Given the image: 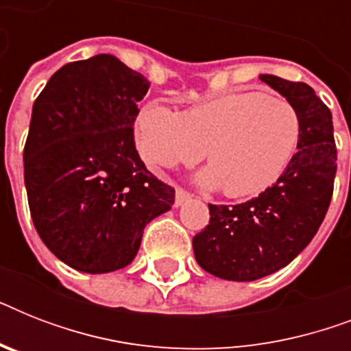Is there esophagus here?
<instances>
[{"label":"esophagus","instance_id":"esophagus-1","mask_svg":"<svg viewBox=\"0 0 351 351\" xmlns=\"http://www.w3.org/2000/svg\"><path fill=\"white\" fill-rule=\"evenodd\" d=\"M187 200H191V195L186 191V189H182V187H176V193H175V206H182V204H186Z\"/></svg>","mask_w":351,"mask_h":351}]
</instances>
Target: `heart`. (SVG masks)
I'll return each mask as SVG.
<instances>
[{"instance_id": "obj_1", "label": "heart", "mask_w": 351, "mask_h": 351, "mask_svg": "<svg viewBox=\"0 0 351 351\" xmlns=\"http://www.w3.org/2000/svg\"><path fill=\"white\" fill-rule=\"evenodd\" d=\"M300 142V117L288 100L262 93H231L180 112L151 101L136 120V145L158 167L195 164L206 187L230 198L261 195L286 173Z\"/></svg>"}]
</instances>
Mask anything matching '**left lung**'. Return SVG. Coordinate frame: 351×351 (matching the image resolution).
Wrapping results in <instances>:
<instances>
[{
    "label": "left lung",
    "mask_w": 351,
    "mask_h": 351,
    "mask_svg": "<svg viewBox=\"0 0 351 351\" xmlns=\"http://www.w3.org/2000/svg\"><path fill=\"white\" fill-rule=\"evenodd\" d=\"M261 80L299 112V149L277 184L258 197L237 206L209 204V224L193 237L200 267L237 282L278 271L310 244L326 217L337 173L332 112L315 90L273 74Z\"/></svg>",
    "instance_id": "1"
}]
</instances>
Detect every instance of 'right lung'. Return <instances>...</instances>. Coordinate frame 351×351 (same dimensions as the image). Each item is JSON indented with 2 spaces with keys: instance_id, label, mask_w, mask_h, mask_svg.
<instances>
[{
  "instance_id": "1",
  "label": "right lung",
  "mask_w": 351,
  "mask_h": 351,
  "mask_svg": "<svg viewBox=\"0 0 351 351\" xmlns=\"http://www.w3.org/2000/svg\"><path fill=\"white\" fill-rule=\"evenodd\" d=\"M149 82L112 54L63 65L32 106L23 149L30 217L67 266L109 273L131 264L143 228L175 204L147 171L132 125Z\"/></svg>"
}]
</instances>
